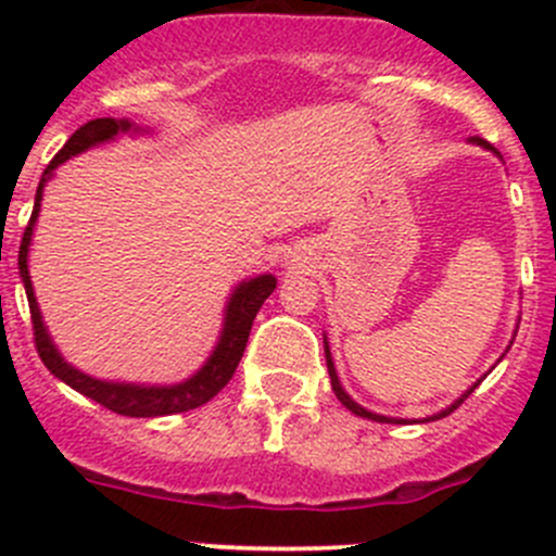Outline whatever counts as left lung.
Here are the masks:
<instances>
[{
    "mask_svg": "<svg viewBox=\"0 0 556 556\" xmlns=\"http://www.w3.org/2000/svg\"><path fill=\"white\" fill-rule=\"evenodd\" d=\"M470 142L481 144V148H486V150H492V153H495V148H492V144H490V142H484V139L473 137V139H470ZM325 361H328V374H330V384H333V392H336V397H339V401H341V403H344V406H346V408H350V412H352V414H357V417H366V419H374V422H395V419H390V417H382V414H374V412H368V408H363V406H361V403H355V401H352V397H350V395H346V392H344V387H341V382H339V377H336V368H333V361H330V350H328V341H325ZM479 384H481V379H479V382H476L473 387H470V390H468V392H463V397H457V401H454L450 408H444V412L433 414V417H428V419H441V417H446V414H452V412H454V408H457V406H459V403H463V401H465V397H468V395H470V392H473V390H476V387H479ZM397 422H401V419H397Z\"/></svg>",
    "mask_w": 556,
    "mask_h": 556,
    "instance_id": "1",
    "label": "left lung"
}]
</instances>
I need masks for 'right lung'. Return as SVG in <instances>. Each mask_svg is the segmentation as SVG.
Masks as SVG:
<instances>
[{"mask_svg":"<svg viewBox=\"0 0 556 556\" xmlns=\"http://www.w3.org/2000/svg\"><path fill=\"white\" fill-rule=\"evenodd\" d=\"M131 123L128 121H115V117H97V121H88L86 126L77 128L70 139H66L64 148L55 153V159L50 161L48 169H45L42 179L37 185L35 195V212L29 217V226H26L24 239H21V252H18V268L21 279H24L26 299H29V312H31V325H35V344L42 363L48 366V371L53 377H59L61 382H66L72 390H77L80 395L91 397V401L102 403L110 412L123 414V417H166V414H179L190 412V408L201 406V403L212 401L217 392L231 382L233 371H237L239 361L244 355L247 339H250V328L255 314L261 312L263 301L274 293L277 288V279L271 274H261V277L242 282L231 293L226 306V323H223L220 341H217L215 352L210 355V361L204 363L201 371H195L193 377L185 379L179 384L169 387H144V384H123V382H102V379H93L88 374L77 371L75 366L64 361L55 350V344L50 341L48 330H45L42 314H39L35 288H31L29 277V244H31V231H35V223L39 215V201H42V188L50 179V174L59 164L70 161L72 155L83 153V150L93 148V144H102L115 139L117 134L131 131Z\"/></svg>","mask_w":556,"mask_h":556,"instance_id":"1","label":"right lung"}]
</instances>
